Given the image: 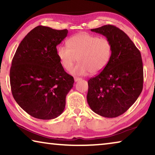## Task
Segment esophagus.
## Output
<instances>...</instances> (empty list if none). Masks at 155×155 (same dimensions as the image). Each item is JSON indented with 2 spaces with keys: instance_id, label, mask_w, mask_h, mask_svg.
Here are the masks:
<instances>
[{
  "instance_id": "obj_1",
  "label": "esophagus",
  "mask_w": 155,
  "mask_h": 155,
  "mask_svg": "<svg viewBox=\"0 0 155 155\" xmlns=\"http://www.w3.org/2000/svg\"><path fill=\"white\" fill-rule=\"evenodd\" d=\"M74 81H75V82H77V81H80V80L81 79V78H78V77H74Z\"/></svg>"
}]
</instances>
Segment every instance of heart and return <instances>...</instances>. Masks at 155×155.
<instances>
[{
	"instance_id": "1",
	"label": "heart",
	"mask_w": 155,
	"mask_h": 155,
	"mask_svg": "<svg viewBox=\"0 0 155 155\" xmlns=\"http://www.w3.org/2000/svg\"><path fill=\"white\" fill-rule=\"evenodd\" d=\"M68 46L60 45L57 53L65 70H70L76 61L80 63L71 70L74 75L101 73L109 64L112 55V44L108 38L83 32L67 41Z\"/></svg>"
}]
</instances>
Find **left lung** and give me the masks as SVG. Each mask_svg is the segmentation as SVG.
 <instances>
[{
	"label": "left lung",
	"mask_w": 155,
	"mask_h": 155,
	"mask_svg": "<svg viewBox=\"0 0 155 155\" xmlns=\"http://www.w3.org/2000/svg\"><path fill=\"white\" fill-rule=\"evenodd\" d=\"M91 31L111 41L112 55L103 71L88 81L87 103L91 109L101 116L117 117L134 104L142 91L140 51L124 31L114 25Z\"/></svg>",
	"instance_id": "obj_1"
}]
</instances>
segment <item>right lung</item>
I'll use <instances>...</instances> for the list:
<instances>
[{
  "label": "right lung",
  "mask_w": 155,
  "mask_h": 155,
  "mask_svg": "<svg viewBox=\"0 0 155 155\" xmlns=\"http://www.w3.org/2000/svg\"><path fill=\"white\" fill-rule=\"evenodd\" d=\"M68 30L38 26L18 46L10 69V85L15 101L35 118L51 120L61 115L74 78L65 72L57 46Z\"/></svg>",
  "instance_id": "add662e5"
}]
</instances>
